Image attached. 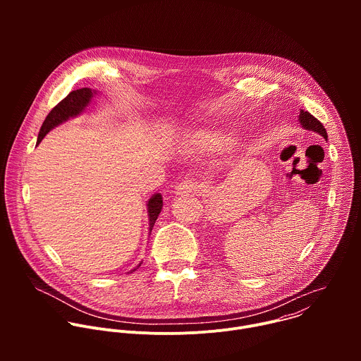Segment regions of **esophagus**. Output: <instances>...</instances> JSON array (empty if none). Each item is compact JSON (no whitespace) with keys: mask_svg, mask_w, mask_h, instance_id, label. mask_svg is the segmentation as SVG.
<instances>
[{"mask_svg":"<svg viewBox=\"0 0 361 361\" xmlns=\"http://www.w3.org/2000/svg\"><path fill=\"white\" fill-rule=\"evenodd\" d=\"M202 191V185L195 181V180H187V181H183L180 183L177 187H176V194L178 195H187V194H195V192H200Z\"/></svg>","mask_w":361,"mask_h":361,"instance_id":"34e87169","label":"esophagus"}]
</instances>
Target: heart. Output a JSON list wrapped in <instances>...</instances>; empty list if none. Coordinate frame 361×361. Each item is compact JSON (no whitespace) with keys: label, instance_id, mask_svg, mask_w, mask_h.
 Masks as SVG:
<instances>
[{"label":"heart","instance_id":"b5f03b06","mask_svg":"<svg viewBox=\"0 0 361 361\" xmlns=\"http://www.w3.org/2000/svg\"><path fill=\"white\" fill-rule=\"evenodd\" d=\"M217 140H216V137H213V135H210V134H201L200 135V142H202V144H205V145H212V144H214Z\"/></svg>","mask_w":361,"mask_h":361}]
</instances>
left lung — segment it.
<instances>
[{"label":"left lung","mask_w":361,"mask_h":361,"mask_svg":"<svg viewBox=\"0 0 361 361\" xmlns=\"http://www.w3.org/2000/svg\"><path fill=\"white\" fill-rule=\"evenodd\" d=\"M298 120H300V124H301L305 130L316 131V133H319L322 137H324V138L327 140V131H326L324 126H323L314 116H312L308 111L301 110Z\"/></svg>","instance_id":"obj_1"}]
</instances>
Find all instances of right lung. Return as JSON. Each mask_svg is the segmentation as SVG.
I'll use <instances>...</instances> for the list:
<instances>
[{"label": "right lung", "mask_w": 361, "mask_h": 361, "mask_svg": "<svg viewBox=\"0 0 361 361\" xmlns=\"http://www.w3.org/2000/svg\"><path fill=\"white\" fill-rule=\"evenodd\" d=\"M92 94H95L94 91H91V88H80V90H74L71 91L64 99H61L59 104L48 113V116L45 117L41 130L38 133V140L37 142H39L47 133H49L54 127H57L59 124L67 121L71 117H75L78 114H81L85 107L91 102ZM148 209V219H149V233L154 227V223L159 219V214L161 213L163 209V197L161 194H154L147 204Z\"/></svg>", "instance_id": "right-lung-1"}]
</instances>
